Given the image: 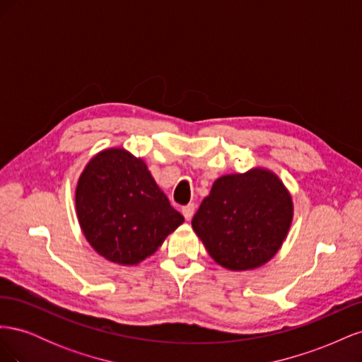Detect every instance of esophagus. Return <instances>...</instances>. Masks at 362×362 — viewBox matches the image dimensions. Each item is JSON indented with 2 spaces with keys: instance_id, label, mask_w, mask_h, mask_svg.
<instances>
[{
  "instance_id": "esophagus-1",
  "label": "esophagus",
  "mask_w": 362,
  "mask_h": 362,
  "mask_svg": "<svg viewBox=\"0 0 362 362\" xmlns=\"http://www.w3.org/2000/svg\"><path fill=\"white\" fill-rule=\"evenodd\" d=\"M194 204H189V205H184L182 208H181V213H182V216L185 217V221H190V218L193 217V214H194Z\"/></svg>"
}]
</instances>
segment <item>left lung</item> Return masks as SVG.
Wrapping results in <instances>:
<instances>
[{
	"instance_id": "1",
	"label": "left lung",
	"mask_w": 362,
	"mask_h": 362,
	"mask_svg": "<svg viewBox=\"0 0 362 362\" xmlns=\"http://www.w3.org/2000/svg\"><path fill=\"white\" fill-rule=\"evenodd\" d=\"M291 218V196L279 178L254 169L214 181L192 226L217 264L249 270L276 254Z\"/></svg>"
}]
</instances>
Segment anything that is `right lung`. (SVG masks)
<instances>
[{"label":"right lung","instance_id":"right-lung-1","mask_svg":"<svg viewBox=\"0 0 362 362\" xmlns=\"http://www.w3.org/2000/svg\"><path fill=\"white\" fill-rule=\"evenodd\" d=\"M76 214L93 249L117 264L133 266L152 255L184 217L170 205L140 158L107 149L83 170Z\"/></svg>","mask_w":362,"mask_h":362}]
</instances>
